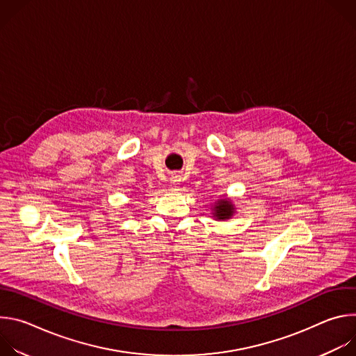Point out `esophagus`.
Segmentation results:
<instances>
[{
	"instance_id": "34e87169",
	"label": "esophagus",
	"mask_w": 356,
	"mask_h": 356,
	"mask_svg": "<svg viewBox=\"0 0 356 356\" xmlns=\"http://www.w3.org/2000/svg\"><path fill=\"white\" fill-rule=\"evenodd\" d=\"M170 187L175 191H177L180 188V177L179 176H172L170 177Z\"/></svg>"
}]
</instances>
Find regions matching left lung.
I'll return each mask as SVG.
<instances>
[{"label": "left lung", "mask_w": 356, "mask_h": 356, "mask_svg": "<svg viewBox=\"0 0 356 356\" xmlns=\"http://www.w3.org/2000/svg\"><path fill=\"white\" fill-rule=\"evenodd\" d=\"M211 206H213L211 207V217L216 221H228L236 213L235 204L232 202V200L227 195L220 197Z\"/></svg>", "instance_id": "obj_1"}]
</instances>
